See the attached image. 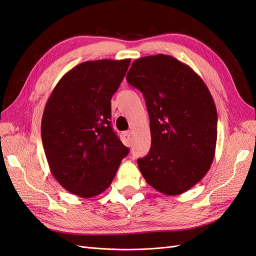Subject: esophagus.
Here are the masks:
<instances>
[{
    "label": "esophagus",
    "mask_w": 256,
    "mask_h": 256,
    "mask_svg": "<svg viewBox=\"0 0 256 256\" xmlns=\"http://www.w3.org/2000/svg\"><path fill=\"white\" fill-rule=\"evenodd\" d=\"M122 141L124 146H130L132 144V132H124L122 134Z\"/></svg>",
    "instance_id": "obj_1"
}]
</instances>
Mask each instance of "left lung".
I'll return each instance as SVG.
<instances>
[{
  "label": "left lung",
  "mask_w": 256,
  "mask_h": 256,
  "mask_svg": "<svg viewBox=\"0 0 256 256\" xmlns=\"http://www.w3.org/2000/svg\"><path fill=\"white\" fill-rule=\"evenodd\" d=\"M127 82L144 96L151 148L138 160L146 182L166 196L190 190L206 175L215 156L217 112L202 78L170 55L136 60Z\"/></svg>",
  "instance_id": "1"
}]
</instances>
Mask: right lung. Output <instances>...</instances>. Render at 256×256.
Returning a JSON list of instances; mask_svg holds the SVG:
<instances>
[{
  "label": "right lung",
  "instance_id": "right-lung-1",
  "mask_svg": "<svg viewBox=\"0 0 256 256\" xmlns=\"http://www.w3.org/2000/svg\"><path fill=\"white\" fill-rule=\"evenodd\" d=\"M130 60H88L55 86L43 112L41 136L54 178L68 192L92 198L106 190L129 153L110 126V98Z\"/></svg>",
  "mask_w": 256,
  "mask_h": 256
}]
</instances>
